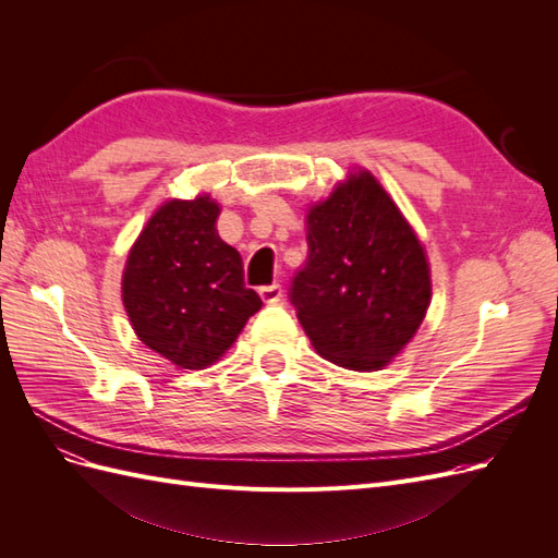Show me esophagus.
I'll use <instances>...</instances> for the list:
<instances>
[{"mask_svg": "<svg viewBox=\"0 0 558 558\" xmlns=\"http://www.w3.org/2000/svg\"><path fill=\"white\" fill-rule=\"evenodd\" d=\"M281 295H283L281 283H269L260 289V298H263V302H267V305H275V302L281 300Z\"/></svg>", "mask_w": 558, "mask_h": 558, "instance_id": "esophagus-1", "label": "esophagus"}]
</instances>
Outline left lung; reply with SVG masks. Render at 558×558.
<instances>
[{
	"label": "left lung",
	"mask_w": 558,
	"mask_h": 558,
	"mask_svg": "<svg viewBox=\"0 0 558 558\" xmlns=\"http://www.w3.org/2000/svg\"><path fill=\"white\" fill-rule=\"evenodd\" d=\"M291 305L320 356L379 369L408 344L430 305L424 246L369 172L351 174L307 214V260Z\"/></svg>",
	"instance_id": "obj_1"
}]
</instances>
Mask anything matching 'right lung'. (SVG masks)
Listing matches in <instances>:
<instances>
[{
	"label": "right lung",
	"instance_id": "add662e5",
	"mask_svg": "<svg viewBox=\"0 0 558 558\" xmlns=\"http://www.w3.org/2000/svg\"><path fill=\"white\" fill-rule=\"evenodd\" d=\"M209 195L172 199L146 223L123 275V302L140 340L185 369L211 365L263 307L246 289L238 248L218 238Z\"/></svg>",
	"mask_w": 558,
	"mask_h": 558
}]
</instances>
